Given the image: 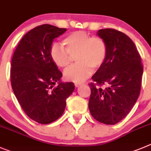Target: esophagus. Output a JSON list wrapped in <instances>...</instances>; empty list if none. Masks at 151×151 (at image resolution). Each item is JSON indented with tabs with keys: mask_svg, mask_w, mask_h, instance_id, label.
<instances>
[{
	"mask_svg": "<svg viewBox=\"0 0 151 151\" xmlns=\"http://www.w3.org/2000/svg\"><path fill=\"white\" fill-rule=\"evenodd\" d=\"M74 85H75L76 87H79V86H81V85H83V83H75Z\"/></svg>",
	"mask_w": 151,
	"mask_h": 151,
	"instance_id": "1",
	"label": "esophagus"
}]
</instances>
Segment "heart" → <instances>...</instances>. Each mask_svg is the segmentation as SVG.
<instances>
[{
    "label": "heart",
    "mask_w": 151,
    "mask_h": 151,
    "mask_svg": "<svg viewBox=\"0 0 151 151\" xmlns=\"http://www.w3.org/2000/svg\"><path fill=\"white\" fill-rule=\"evenodd\" d=\"M64 48L59 43H53L50 54L52 62L58 67L68 68L77 57L78 64L65 72V77L73 82H82L92 74L93 69H100L105 63L108 47L100 37H92L85 32L70 33L62 41Z\"/></svg>",
    "instance_id": "heart-1"
}]
</instances>
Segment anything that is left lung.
I'll list each match as a JSON object with an SVG mask.
<instances>
[{
	"instance_id": "obj_1",
	"label": "left lung",
	"mask_w": 151,
	"mask_h": 151,
	"mask_svg": "<svg viewBox=\"0 0 151 151\" xmlns=\"http://www.w3.org/2000/svg\"><path fill=\"white\" fill-rule=\"evenodd\" d=\"M108 47L107 60L89 83V109L93 118L107 125L124 119L140 94L143 65L135 43L126 35L112 28L97 32ZM108 86L102 89L101 86Z\"/></svg>"
}]
</instances>
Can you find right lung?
Segmentation results:
<instances>
[{
    "instance_id": "1",
    "label": "right lung",
    "mask_w": 151,
    "mask_h": 151,
    "mask_svg": "<svg viewBox=\"0 0 151 151\" xmlns=\"http://www.w3.org/2000/svg\"><path fill=\"white\" fill-rule=\"evenodd\" d=\"M66 31L47 24L35 27L24 35L12 58L14 95L28 117L41 124L62 116L66 99L74 90L73 83L61 81L62 72L50 54L54 39Z\"/></svg>"
}]
</instances>
